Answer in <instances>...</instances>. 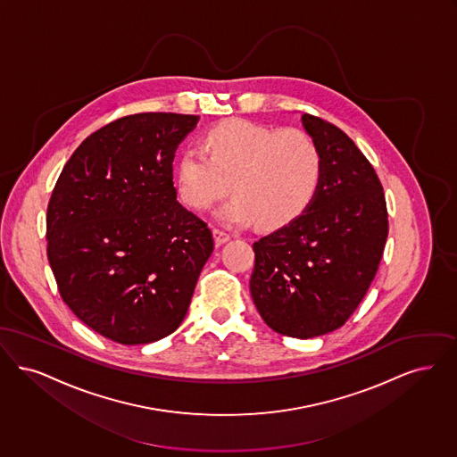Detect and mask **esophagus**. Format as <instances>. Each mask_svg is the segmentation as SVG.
Here are the masks:
<instances>
[{
    "label": "esophagus",
    "mask_w": 457,
    "mask_h": 457,
    "mask_svg": "<svg viewBox=\"0 0 457 457\" xmlns=\"http://www.w3.org/2000/svg\"><path fill=\"white\" fill-rule=\"evenodd\" d=\"M213 236H215V242H217L219 245L230 240V234L225 232V230H221V228H213Z\"/></svg>",
    "instance_id": "esophagus-1"
}]
</instances>
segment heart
<instances>
[{"mask_svg": "<svg viewBox=\"0 0 457 457\" xmlns=\"http://www.w3.org/2000/svg\"><path fill=\"white\" fill-rule=\"evenodd\" d=\"M236 193L217 212L225 225H288L309 206L320 179L318 145L300 129L232 120L212 128L203 148L187 146L176 163V189L186 206L208 210L228 187Z\"/></svg>", "mask_w": 457, "mask_h": 457, "instance_id": "1", "label": "heart"}]
</instances>
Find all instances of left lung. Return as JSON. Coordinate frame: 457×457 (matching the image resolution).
<instances>
[{"label": "left lung", "instance_id": "8db88e82", "mask_svg": "<svg viewBox=\"0 0 457 457\" xmlns=\"http://www.w3.org/2000/svg\"><path fill=\"white\" fill-rule=\"evenodd\" d=\"M320 155L318 189L302 215L259 238L251 295L279 335L309 339L341 328L378 273L387 208L370 162L339 128L303 114Z\"/></svg>", "mask_w": 457, "mask_h": 457}]
</instances>
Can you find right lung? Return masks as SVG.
I'll list each match as a JSON object with an SVG mask.
<instances>
[{"label":"right lung","mask_w":457,"mask_h":457,"mask_svg":"<svg viewBox=\"0 0 457 457\" xmlns=\"http://www.w3.org/2000/svg\"><path fill=\"white\" fill-rule=\"evenodd\" d=\"M198 116L143 112L85 139L47 206V259L73 314L120 345L169 337L213 253L178 201L172 162Z\"/></svg>","instance_id":"obj_1"}]
</instances>
